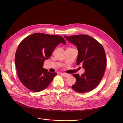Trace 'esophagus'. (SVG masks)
<instances>
[{"label": "esophagus", "instance_id": "1", "mask_svg": "<svg viewBox=\"0 0 123 123\" xmlns=\"http://www.w3.org/2000/svg\"><path fill=\"white\" fill-rule=\"evenodd\" d=\"M61 74H62V75L64 77H67L68 76H69L70 75L69 74H67V73H62Z\"/></svg>", "mask_w": 123, "mask_h": 123}]
</instances>
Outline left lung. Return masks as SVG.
<instances>
[{
    "mask_svg": "<svg viewBox=\"0 0 123 123\" xmlns=\"http://www.w3.org/2000/svg\"><path fill=\"white\" fill-rule=\"evenodd\" d=\"M70 42L75 45L78 50L77 65L83 64L85 73L79 76L74 74L76 79L73 89L78 93H86L93 90L101 82L106 67V56L102 45L87 35L64 36Z\"/></svg>",
    "mask_w": 123,
    "mask_h": 123,
    "instance_id": "1",
    "label": "left lung"
}]
</instances>
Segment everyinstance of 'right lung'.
<instances>
[{
  "instance_id": "1",
  "label": "right lung",
  "mask_w": 123,
  "mask_h": 123,
  "mask_svg": "<svg viewBox=\"0 0 123 123\" xmlns=\"http://www.w3.org/2000/svg\"><path fill=\"white\" fill-rule=\"evenodd\" d=\"M61 42L66 44L61 36L36 33L25 38L19 44L15 62L19 79L24 86L38 92L49 85L57 73L44 69L43 62Z\"/></svg>"
}]
</instances>
